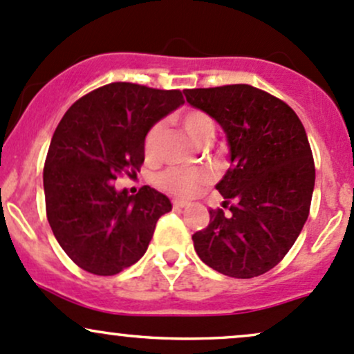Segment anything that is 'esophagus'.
<instances>
[{"instance_id": "obj_1", "label": "esophagus", "mask_w": 354, "mask_h": 354, "mask_svg": "<svg viewBox=\"0 0 354 354\" xmlns=\"http://www.w3.org/2000/svg\"><path fill=\"white\" fill-rule=\"evenodd\" d=\"M185 207H188V201L173 200V208H185Z\"/></svg>"}]
</instances>
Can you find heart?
Wrapping results in <instances>:
<instances>
[{"label":"heart","mask_w":354,"mask_h":354,"mask_svg":"<svg viewBox=\"0 0 354 354\" xmlns=\"http://www.w3.org/2000/svg\"><path fill=\"white\" fill-rule=\"evenodd\" d=\"M180 122L186 134L200 145H207L215 136V122L201 109H188L180 115ZM165 133V124L154 122L146 131L142 139V153L146 161L156 162L161 156V139ZM212 181V174L205 169L169 168L159 176L158 185L169 195L180 198H193L200 195Z\"/></svg>","instance_id":"b5f03b06"}]
</instances>
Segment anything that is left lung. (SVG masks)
I'll return each mask as SVG.
<instances>
[{"label": "left lung", "instance_id": "obj_1", "mask_svg": "<svg viewBox=\"0 0 354 354\" xmlns=\"http://www.w3.org/2000/svg\"><path fill=\"white\" fill-rule=\"evenodd\" d=\"M183 92L218 120L232 154L216 185L230 212L209 209L207 228L192 236L198 257L228 277L266 274L286 257L309 216L316 169L304 126L284 100L247 84Z\"/></svg>", "mask_w": 354, "mask_h": 354}]
</instances>
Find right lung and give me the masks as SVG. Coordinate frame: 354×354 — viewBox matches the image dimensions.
Here are the masks:
<instances>
[{
    "mask_svg": "<svg viewBox=\"0 0 354 354\" xmlns=\"http://www.w3.org/2000/svg\"><path fill=\"white\" fill-rule=\"evenodd\" d=\"M185 102L181 91L112 82L73 102L58 122L44 168L46 218L80 269L115 275L145 255L168 196L151 186L118 192L145 162L146 131Z\"/></svg>",
    "mask_w": 354,
    "mask_h": 354,
    "instance_id": "right-lung-1",
    "label": "right lung"
}]
</instances>
